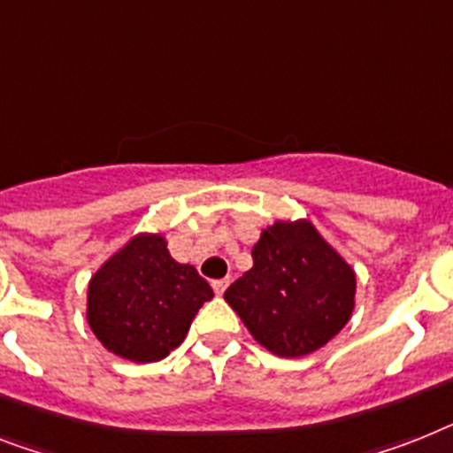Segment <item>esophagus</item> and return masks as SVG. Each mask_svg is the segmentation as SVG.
<instances>
[{
	"mask_svg": "<svg viewBox=\"0 0 453 453\" xmlns=\"http://www.w3.org/2000/svg\"><path fill=\"white\" fill-rule=\"evenodd\" d=\"M229 287V278H222V280H212V289H215V294L218 296H222L224 289Z\"/></svg>",
	"mask_w": 453,
	"mask_h": 453,
	"instance_id": "1",
	"label": "esophagus"
}]
</instances>
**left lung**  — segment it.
I'll use <instances>...</instances> for the list:
<instances>
[{"mask_svg":"<svg viewBox=\"0 0 453 453\" xmlns=\"http://www.w3.org/2000/svg\"><path fill=\"white\" fill-rule=\"evenodd\" d=\"M252 259L224 298L268 352L305 357L349 321L354 271L310 222H275L252 248Z\"/></svg>","mask_w":453,"mask_h":453,"instance_id":"1","label":"left lung"}]
</instances>
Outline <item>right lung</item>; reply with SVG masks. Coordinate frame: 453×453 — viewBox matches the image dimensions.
Returning <instances> with one entry per match:
<instances>
[{
  "label": "right lung",
  "mask_w": 453,
  "mask_h": 453,
  "mask_svg": "<svg viewBox=\"0 0 453 453\" xmlns=\"http://www.w3.org/2000/svg\"><path fill=\"white\" fill-rule=\"evenodd\" d=\"M211 298V285L168 254L162 235H136L89 282L88 321L106 349L150 364L180 345Z\"/></svg>",
  "instance_id": "obj_1"
}]
</instances>
